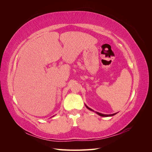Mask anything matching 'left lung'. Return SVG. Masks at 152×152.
I'll return each mask as SVG.
<instances>
[{"instance_id": "left-lung-1", "label": "left lung", "mask_w": 152, "mask_h": 152, "mask_svg": "<svg viewBox=\"0 0 152 152\" xmlns=\"http://www.w3.org/2000/svg\"><path fill=\"white\" fill-rule=\"evenodd\" d=\"M85 105H86V108H87V109H89V110H91V111H93V112H95L96 114H98V115H99V116H101V117H112V116H113V115H116V114L117 113H113V114H108V115H107V114H103V113H99V112H94L93 109H91V108H90L89 107H87V106L86 104H85Z\"/></svg>"}]
</instances>
